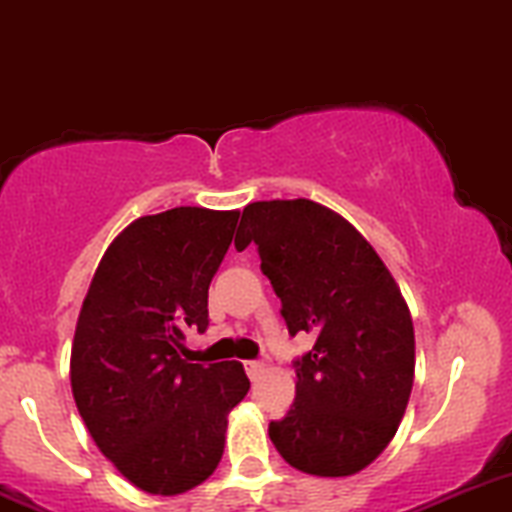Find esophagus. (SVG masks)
I'll return each mask as SVG.
<instances>
[{
  "mask_svg": "<svg viewBox=\"0 0 512 512\" xmlns=\"http://www.w3.org/2000/svg\"><path fill=\"white\" fill-rule=\"evenodd\" d=\"M262 369H265V361H260V359L245 361V371H247V376H250V379H257V374H260Z\"/></svg>",
  "mask_w": 512,
  "mask_h": 512,
  "instance_id": "1",
  "label": "esophagus"
}]
</instances>
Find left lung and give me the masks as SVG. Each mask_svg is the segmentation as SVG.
Returning <instances> with one entry per match:
<instances>
[{
	"label": "left lung",
	"instance_id": "8db88e82",
	"mask_svg": "<svg viewBox=\"0 0 512 512\" xmlns=\"http://www.w3.org/2000/svg\"><path fill=\"white\" fill-rule=\"evenodd\" d=\"M237 250L255 242L289 334H312L294 359L297 396L270 421L280 456L312 476H354L394 438L414 386V322L374 247L312 200L242 210Z\"/></svg>",
	"mask_w": 512,
	"mask_h": 512
}]
</instances>
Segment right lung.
Wrapping results in <instances>:
<instances>
[{"label": "right lung", "mask_w": 512, "mask_h": 512, "mask_svg": "<svg viewBox=\"0 0 512 512\" xmlns=\"http://www.w3.org/2000/svg\"><path fill=\"white\" fill-rule=\"evenodd\" d=\"M237 210L173 208L131 223L98 262L71 347L76 409L136 488L178 495L213 476L227 414L250 381L237 361L190 364L185 332L208 329V287Z\"/></svg>", "instance_id": "add662e5"}]
</instances>
